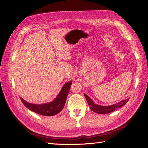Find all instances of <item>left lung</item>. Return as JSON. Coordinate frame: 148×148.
<instances>
[{
  "mask_svg": "<svg viewBox=\"0 0 148 148\" xmlns=\"http://www.w3.org/2000/svg\"><path fill=\"white\" fill-rule=\"evenodd\" d=\"M84 95L88 102V104L89 107H90V109L93 112H95L99 114H106L112 112H114L117 109H119V108H120V107L124 106L129 100V99L123 100V101H122L117 103V104H113L112 106H99V105L95 104L94 102L91 100V98L89 96H88L86 94H84Z\"/></svg>",
  "mask_w": 148,
  "mask_h": 148,
  "instance_id": "obj_1",
  "label": "left lung"
}]
</instances>
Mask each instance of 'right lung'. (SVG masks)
Instances as JSON below:
<instances>
[{
  "mask_svg": "<svg viewBox=\"0 0 148 148\" xmlns=\"http://www.w3.org/2000/svg\"><path fill=\"white\" fill-rule=\"evenodd\" d=\"M72 82L70 81L65 83L62 88L59 95L52 102L44 104H34L26 102L21 98L23 104L29 110L44 116H53L59 114L64 109L65 104L67 96L71 87Z\"/></svg>",
  "mask_w": 148,
  "mask_h": 148,
  "instance_id": "obj_1",
  "label": "right lung"
}]
</instances>
